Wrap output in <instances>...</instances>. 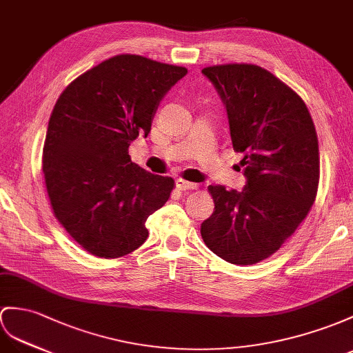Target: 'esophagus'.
<instances>
[{
    "label": "esophagus",
    "mask_w": 353,
    "mask_h": 353,
    "mask_svg": "<svg viewBox=\"0 0 353 353\" xmlns=\"http://www.w3.org/2000/svg\"><path fill=\"white\" fill-rule=\"evenodd\" d=\"M176 188L178 190H183V192H185V190H194V188H197V184H194V183H188V181H185V179H176Z\"/></svg>",
    "instance_id": "1"
}]
</instances>
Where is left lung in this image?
Listing matches in <instances>:
<instances>
[{
    "label": "left lung",
    "mask_w": 353,
    "mask_h": 353,
    "mask_svg": "<svg viewBox=\"0 0 353 353\" xmlns=\"http://www.w3.org/2000/svg\"><path fill=\"white\" fill-rule=\"evenodd\" d=\"M202 73L226 105L234 148L244 154L243 192L210 185L212 216L201 226L206 247L229 263L254 265L303 223L319 187V142L304 100L254 64H220Z\"/></svg>",
    "instance_id": "obj_1"
}]
</instances>
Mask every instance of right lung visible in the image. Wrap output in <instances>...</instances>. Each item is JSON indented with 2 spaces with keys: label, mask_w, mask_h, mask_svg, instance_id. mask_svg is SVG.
<instances>
[{
  "label": "right lung",
  "mask_w": 353,
  "mask_h": 353,
  "mask_svg": "<svg viewBox=\"0 0 353 353\" xmlns=\"http://www.w3.org/2000/svg\"><path fill=\"white\" fill-rule=\"evenodd\" d=\"M187 68L141 55H115L77 76L58 97L43 147L54 216L85 252L115 259L148 236L145 221L175 181L132 161L128 147L148 136L163 96Z\"/></svg>",
  "instance_id": "add662e5"
}]
</instances>
